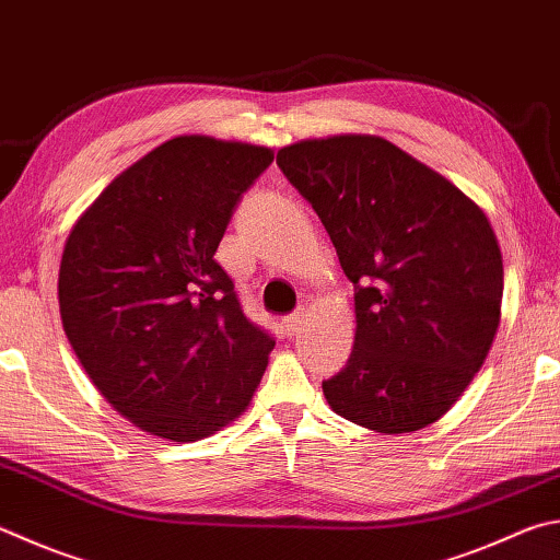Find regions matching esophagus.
<instances>
[{
  "label": "esophagus",
  "instance_id": "obj_1",
  "mask_svg": "<svg viewBox=\"0 0 560 560\" xmlns=\"http://www.w3.org/2000/svg\"><path fill=\"white\" fill-rule=\"evenodd\" d=\"M301 323H303V308L293 311V313H289V315H283V328H287V332H289V335L299 332Z\"/></svg>",
  "mask_w": 560,
  "mask_h": 560
}]
</instances>
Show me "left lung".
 <instances>
[{
    "mask_svg": "<svg viewBox=\"0 0 560 560\" xmlns=\"http://www.w3.org/2000/svg\"><path fill=\"white\" fill-rule=\"evenodd\" d=\"M277 164L320 218L354 287V348L323 382L330 409L377 433L439 421L500 325L504 269L490 220L382 137L301 141Z\"/></svg>",
    "mask_w": 560,
    "mask_h": 560,
    "instance_id": "left-lung-1",
    "label": "left lung"
}]
</instances>
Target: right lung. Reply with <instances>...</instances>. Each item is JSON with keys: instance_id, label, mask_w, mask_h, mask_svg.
<instances>
[{"instance_id": "1", "label": "right lung", "mask_w": 560, "mask_h": 560, "mask_svg": "<svg viewBox=\"0 0 560 560\" xmlns=\"http://www.w3.org/2000/svg\"><path fill=\"white\" fill-rule=\"evenodd\" d=\"M271 149L176 137L100 192L66 240L63 330L100 394L141 431L206 439L247 409L277 340L215 252Z\"/></svg>"}]
</instances>
